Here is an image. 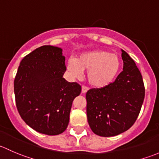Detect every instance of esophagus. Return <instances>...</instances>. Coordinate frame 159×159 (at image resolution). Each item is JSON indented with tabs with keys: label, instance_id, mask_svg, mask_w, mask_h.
Here are the masks:
<instances>
[{
	"label": "esophagus",
	"instance_id": "obj_1",
	"mask_svg": "<svg viewBox=\"0 0 159 159\" xmlns=\"http://www.w3.org/2000/svg\"><path fill=\"white\" fill-rule=\"evenodd\" d=\"M88 90H89V89H88L87 87H85V86H82V87H81V92L84 93V94L87 92Z\"/></svg>",
	"mask_w": 159,
	"mask_h": 159
}]
</instances>
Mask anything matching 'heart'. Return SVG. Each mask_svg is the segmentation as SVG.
<instances>
[{"label": "heart", "mask_w": 159, "mask_h": 159, "mask_svg": "<svg viewBox=\"0 0 159 159\" xmlns=\"http://www.w3.org/2000/svg\"><path fill=\"white\" fill-rule=\"evenodd\" d=\"M120 68L118 56L102 49L81 53L75 60L70 58L66 65L67 70L73 78H80L83 70H87L88 81L95 89H103L111 84Z\"/></svg>", "instance_id": "b5f03b06"}]
</instances>
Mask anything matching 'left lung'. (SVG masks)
<instances>
[{
    "label": "left lung",
    "instance_id": "obj_1",
    "mask_svg": "<svg viewBox=\"0 0 159 159\" xmlns=\"http://www.w3.org/2000/svg\"><path fill=\"white\" fill-rule=\"evenodd\" d=\"M123 70L103 89L86 94L87 117L91 129L102 137L115 136L134 125L145 98L142 76L134 60L121 50Z\"/></svg>",
    "mask_w": 159,
    "mask_h": 159
}]
</instances>
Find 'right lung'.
I'll use <instances>...</instances> for the list:
<instances>
[{
    "mask_svg": "<svg viewBox=\"0 0 159 159\" xmlns=\"http://www.w3.org/2000/svg\"><path fill=\"white\" fill-rule=\"evenodd\" d=\"M65 57L58 47L44 45L20 61L14 83L16 106L22 119L41 134L57 135L65 131L74 99L81 85L63 75Z\"/></svg>",
    "mask_w": 159,
    "mask_h": 159,
    "instance_id": "right-lung-1",
    "label": "right lung"
}]
</instances>
